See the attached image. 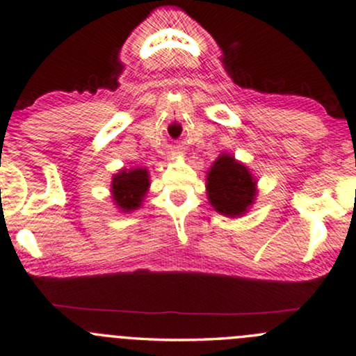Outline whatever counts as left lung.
I'll return each mask as SVG.
<instances>
[{
  "label": "left lung",
  "instance_id": "left-lung-1",
  "mask_svg": "<svg viewBox=\"0 0 356 356\" xmlns=\"http://www.w3.org/2000/svg\"><path fill=\"white\" fill-rule=\"evenodd\" d=\"M256 179L230 154L218 156L207 174V197L225 217H241L256 199Z\"/></svg>",
  "mask_w": 356,
  "mask_h": 356
}]
</instances>
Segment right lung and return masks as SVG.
<instances>
[{
    "instance_id": "right-lung-1",
    "label": "right lung",
    "mask_w": 356,
    "mask_h": 356,
    "mask_svg": "<svg viewBox=\"0 0 356 356\" xmlns=\"http://www.w3.org/2000/svg\"><path fill=\"white\" fill-rule=\"evenodd\" d=\"M147 188H149V175L146 169H123L113 175L111 197L121 211H133L141 207Z\"/></svg>"
}]
</instances>
